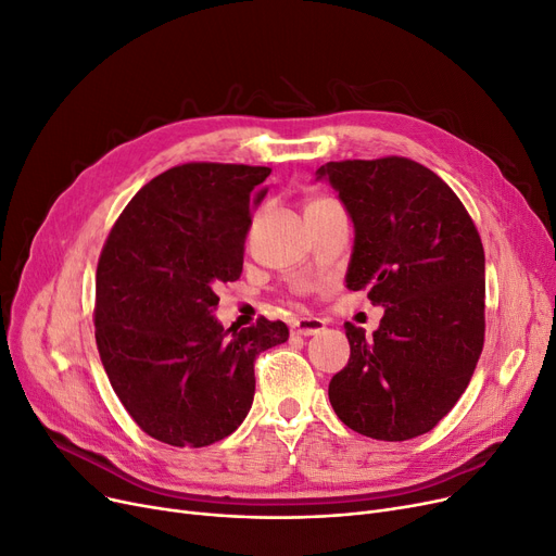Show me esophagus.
Listing matches in <instances>:
<instances>
[{"instance_id": "esophagus-1", "label": "esophagus", "mask_w": 556, "mask_h": 556, "mask_svg": "<svg viewBox=\"0 0 556 556\" xmlns=\"http://www.w3.org/2000/svg\"><path fill=\"white\" fill-rule=\"evenodd\" d=\"M323 329H325V320L320 318H300V320H293L291 325V331L298 336H316Z\"/></svg>"}]
</instances>
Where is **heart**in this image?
<instances>
[{
  "label": "heart",
  "mask_w": 556,
  "mask_h": 556,
  "mask_svg": "<svg viewBox=\"0 0 556 556\" xmlns=\"http://www.w3.org/2000/svg\"><path fill=\"white\" fill-rule=\"evenodd\" d=\"M318 202H327V200H316V202H311V204H318Z\"/></svg>",
  "instance_id": "heart-1"
}]
</instances>
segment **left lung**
Masks as SVG:
<instances>
[{
    "instance_id": "obj_1",
    "label": "left lung",
    "mask_w": 556,
    "mask_h": 556,
    "mask_svg": "<svg viewBox=\"0 0 556 556\" xmlns=\"http://www.w3.org/2000/svg\"><path fill=\"white\" fill-rule=\"evenodd\" d=\"M354 223L350 291L383 306L372 338L345 325L348 366L329 402L350 429L408 441L437 427L468 389L484 348V248L466 206L429 167L404 159L318 167Z\"/></svg>"
}]
</instances>
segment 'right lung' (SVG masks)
<instances>
[{
	"label": "right lung",
	"instance_id": "obj_1",
	"mask_svg": "<svg viewBox=\"0 0 556 556\" xmlns=\"http://www.w3.org/2000/svg\"><path fill=\"white\" fill-rule=\"evenodd\" d=\"M270 167L184 163L119 213L94 277V341L115 395L152 439L218 443L245 420L254 361L288 341L281 320L225 329L215 286L243 273L252 211Z\"/></svg>",
	"mask_w": 556,
	"mask_h": 556
}]
</instances>
